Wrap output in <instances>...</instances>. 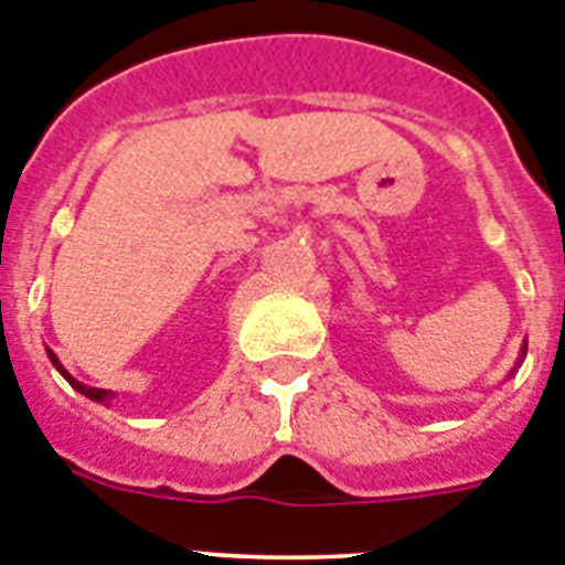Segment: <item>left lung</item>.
Listing matches in <instances>:
<instances>
[{"label": "left lung", "mask_w": 565, "mask_h": 565, "mask_svg": "<svg viewBox=\"0 0 565 565\" xmlns=\"http://www.w3.org/2000/svg\"><path fill=\"white\" fill-rule=\"evenodd\" d=\"M523 356H526V342H523V348H521V359H518V364L523 362ZM518 364H515V367H518ZM512 373H515V371H512Z\"/></svg>", "instance_id": "obj_1"}]
</instances>
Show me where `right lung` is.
<instances>
[{"instance_id": "obj_1", "label": "right lung", "mask_w": 565, "mask_h": 565, "mask_svg": "<svg viewBox=\"0 0 565 565\" xmlns=\"http://www.w3.org/2000/svg\"><path fill=\"white\" fill-rule=\"evenodd\" d=\"M47 356H50V362L56 364V371L62 373V376L67 379V382L73 384V387H76V391L82 393V396L93 398V402H104V404H107V402H113V396H115V393H109V391H102V387H87V384H82V382H78V379H73V376H70V373L64 371V367H62V362H58V356H56V353L50 351V348H47Z\"/></svg>"}]
</instances>
